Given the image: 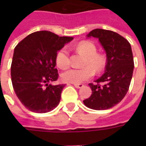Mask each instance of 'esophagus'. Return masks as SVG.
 Here are the masks:
<instances>
[{"mask_svg":"<svg viewBox=\"0 0 146 146\" xmlns=\"http://www.w3.org/2000/svg\"><path fill=\"white\" fill-rule=\"evenodd\" d=\"M74 86L76 88H82L83 86H84V84H74Z\"/></svg>","mask_w":146,"mask_h":146,"instance_id":"34e87169","label":"esophagus"}]
</instances>
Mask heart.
Listing matches in <instances>:
<instances>
[{
  "label": "heart",
  "mask_w": 146,
  "mask_h": 146,
  "mask_svg": "<svg viewBox=\"0 0 146 146\" xmlns=\"http://www.w3.org/2000/svg\"><path fill=\"white\" fill-rule=\"evenodd\" d=\"M76 51L85 56L82 69H69L61 74L62 81L72 84H80L92 78L95 72L99 73L104 69L106 61L104 57L97 53V48L94 43L84 40L75 47ZM55 62L60 69H66L70 65V56L66 48H61L55 56ZM88 65V67H86Z\"/></svg>",
  "instance_id": "heart-1"
}]
</instances>
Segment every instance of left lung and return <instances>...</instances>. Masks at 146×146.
Returning a JSON list of instances; mask_svg holds the SVG:
<instances>
[{
	"mask_svg": "<svg viewBox=\"0 0 146 146\" xmlns=\"http://www.w3.org/2000/svg\"><path fill=\"white\" fill-rule=\"evenodd\" d=\"M97 37L106 53L105 73L89 84L92 95L84 100L87 107L95 110H105L121 102L128 92L134 70V58L128 40L116 32L95 29L88 37Z\"/></svg>",
	"mask_w": 146,
	"mask_h": 146,
	"instance_id": "left-lung-1",
	"label": "left lung"
}]
</instances>
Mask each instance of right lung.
Masks as SVG:
<instances>
[{"mask_svg":"<svg viewBox=\"0 0 146 146\" xmlns=\"http://www.w3.org/2000/svg\"><path fill=\"white\" fill-rule=\"evenodd\" d=\"M73 39L50 31H37L28 35L15 48L11 82L18 98L27 110L44 113L58 105L66 84L49 83L58 78L55 69L58 51Z\"/></svg>","mask_w":146,"mask_h":146,"instance_id":"1","label":"right lung"}]
</instances>
